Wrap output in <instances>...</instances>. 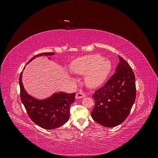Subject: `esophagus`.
<instances>
[{
  "instance_id": "obj_1",
  "label": "esophagus",
  "mask_w": 158,
  "mask_h": 158,
  "mask_svg": "<svg viewBox=\"0 0 158 158\" xmlns=\"http://www.w3.org/2000/svg\"><path fill=\"white\" fill-rule=\"evenodd\" d=\"M85 96V94L83 93L82 92H80L76 94V99H80V98H82Z\"/></svg>"
}]
</instances>
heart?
Segmentation results:
<instances>
[{
    "label": "heart",
    "mask_w": 158,
    "mask_h": 158,
    "mask_svg": "<svg viewBox=\"0 0 158 158\" xmlns=\"http://www.w3.org/2000/svg\"><path fill=\"white\" fill-rule=\"evenodd\" d=\"M74 73L85 75V82L89 88H97L106 80L111 70L109 60L98 54L85 55L74 60L70 65Z\"/></svg>",
    "instance_id": "heart-1"
}]
</instances>
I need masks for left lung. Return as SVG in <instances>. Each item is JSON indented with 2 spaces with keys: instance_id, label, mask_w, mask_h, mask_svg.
<instances>
[{
  "instance_id": "8db88e82",
  "label": "left lung",
  "mask_w": 158,
  "mask_h": 158,
  "mask_svg": "<svg viewBox=\"0 0 158 158\" xmlns=\"http://www.w3.org/2000/svg\"><path fill=\"white\" fill-rule=\"evenodd\" d=\"M116 72L103 86L92 95L95 106L91 114L94 120L106 127H116L128 116L135 102V76L131 66L118 56Z\"/></svg>"
}]
</instances>
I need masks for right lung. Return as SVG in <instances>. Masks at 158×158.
Segmentation results:
<instances>
[{
	"instance_id": "1",
	"label": "right lung",
	"mask_w": 158,
	"mask_h": 158,
	"mask_svg": "<svg viewBox=\"0 0 158 158\" xmlns=\"http://www.w3.org/2000/svg\"><path fill=\"white\" fill-rule=\"evenodd\" d=\"M54 54L55 52H42L35 55L27 63L36 57ZM22 73L19 78L20 99L31 120L47 130L60 127L67 122L70 117V106L74 102L76 94L60 92L47 99L37 100L26 93L22 82Z\"/></svg>"
}]
</instances>
